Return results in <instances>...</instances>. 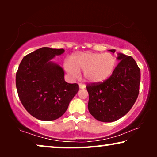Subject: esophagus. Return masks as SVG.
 <instances>
[{"mask_svg":"<svg viewBox=\"0 0 157 157\" xmlns=\"http://www.w3.org/2000/svg\"><path fill=\"white\" fill-rule=\"evenodd\" d=\"M79 88L80 89H85L86 85L83 84V83H79Z\"/></svg>","mask_w":157,"mask_h":157,"instance_id":"esophagus-1","label":"esophagus"}]
</instances>
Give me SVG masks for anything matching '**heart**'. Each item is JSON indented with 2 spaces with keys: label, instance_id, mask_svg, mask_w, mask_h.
I'll use <instances>...</instances> for the list:
<instances>
[{
  "label": "heart",
  "instance_id": "b5f03b06",
  "mask_svg": "<svg viewBox=\"0 0 157 157\" xmlns=\"http://www.w3.org/2000/svg\"><path fill=\"white\" fill-rule=\"evenodd\" d=\"M117 59L109 53H78L64 61L66 71L72 78H78L83 71L86 81L101 83L111 76L115 69Z\"/></svg>",
  "mask_w": 157,
  "mask_h": 157
}]
</instances>
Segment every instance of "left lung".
<instances>
[{"label": "left lung", "mask_w": 157, "mask_h": 157, "mask_svg": "<svg viewBox=\"0 0 157 157\" xmlns=\"http://www.w3.org/2000/svg\"><path fill=\"white\" fill-rule=\"evenodd\" d=\"M110 51L114 53L116 50ZM118 55L120 61L109 78L86 86L89 111L100 121H115L126 115L134 106L139 93L140 68L132 56L123 53Z\"/></svg>", "instance_id": "8db88e82"}]
</instances>
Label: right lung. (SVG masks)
<instances>
[{
	"mask_svg": "<svg viewBox=\"0 0 157 157\" xmlns=\"http://www.w3.org/2000/svg\"><path fill=\"white\" fill-rule=\"evenodd\" d=\"M64 49L43 47L25 56L16 75L17 91L23 106L31 116L43 121L61 117L78 91L77 83L64 80L61 66L51 60Z\"/></svg>",
	"mask_w": 157,
	"mask_h": 157,
	"instance_id": "add662e5",
	"label": "right lung"
}]
</instances>
